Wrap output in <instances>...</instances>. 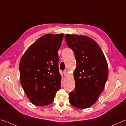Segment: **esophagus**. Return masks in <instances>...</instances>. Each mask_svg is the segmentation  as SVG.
I'll list each match as a JSON object with an SVG mask.
<instances>
[{
	"mask_svg": "<svg viewBox=\"0 0 126 126\" xmlns=\"http://www.w3.org/2000/svg\"><path fill=\"white\" fill-rule=\"evenodd\" d=\"M67 73H68V71L67 69H65V70H64V71H63V74H64V75L65 76H66L67 75Z\"/></svg>",
	"mask_w": 126,
	"mask_h": 126,
	"instance_id": "34e87169",
	"label": "esophagus"
}]
</instances>
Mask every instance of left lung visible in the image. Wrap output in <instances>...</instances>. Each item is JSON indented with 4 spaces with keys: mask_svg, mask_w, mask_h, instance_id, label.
Wrapping results in <instances>:
<instances>
[{
    "mask_svg": "<svg viewBox=\"0 0 126 126\" xmlns=\"http://www.w3.org/2000/svg\"><path fill=\"white\" fill-rule=\"evenodd\" d=\"M64 38L77 62L75 88L69 93V103L80 109L87 108L103 91L108 76V64L101 48L92 38L69 34Z\"/></svg>",
    "mask_w": 126,
    "mask_h": 126,
    "instance_id": "8db88e82",
    "label": "left lung"
}]
</instances>
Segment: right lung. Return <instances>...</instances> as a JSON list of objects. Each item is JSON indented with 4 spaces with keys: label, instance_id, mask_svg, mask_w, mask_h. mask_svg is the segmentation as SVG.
<instances>
[{
    "label": "right lung",
    "instance_id": "1",
    "mask_svg": "<svg viewBox=\"0 0 126 126\" xmlns=\"http://www.w3.org/2000/svg\"><path fill=\"white\" fill-rule=\"evenodd\" d=\"M63 34H48L25 51L19 63L20 83L29 99L37 106L52 103L61 88L58 51Z\"/></svg>",
    "mask_w": 126,
    "mask_h": 126
}]
</instances>
